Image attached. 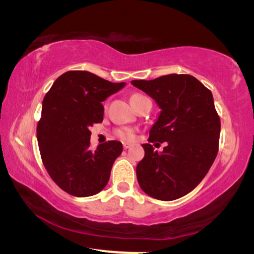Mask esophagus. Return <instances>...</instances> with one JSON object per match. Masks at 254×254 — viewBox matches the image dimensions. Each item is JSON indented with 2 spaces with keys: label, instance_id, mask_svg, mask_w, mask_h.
<instances>
[{
  "label": "esophagus",
  "instance_id": "1",
  "mask_svg": "<svg viewBox=\"0 0 254 254\" xmlns=\"http://www.w3.org/2000/svg\"><path fill=\"white\" fill-rule=\"evenodd\" d=\"M130 143H127V142H123V148L124 149H128V148H130Z\"/></svg>",
  "mask_w": 254,
  "mask_h": 254
}]
</instances>
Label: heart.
I'll return each mask as SVG.
<instances>
[{"label": "heart", "mask_w": 254, "mask_h": 254, "mask_svg": "<svg viewBox=\"0 0 254 254\" xmlns=\"http://www.w3.org/2000/svg\"><path fill=\"white\" fill-rule=\"evenodd\" d=\"M142 97H145V96L140 95V94H134V95H132V97H131L132 105H133V103H135V101L140 100V98H142ZM118 135L123 140H130L133 137V131L130 130V128H122V130L118 131Z\"/></svg>", "instance_id": "obj_1"}]
</instances>
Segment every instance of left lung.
<instances>
[{
	"label": "left lung",
	"mask_w": 254,
	"mask_h": 254,
	"mask_svg": "<svg viewBox=\"0 0 254 254\" xmlns=\"http://www.w3.org/2000/svg\"><path fill=\"white\" fill-rule=\"evenodd\" d=\"M131 84L152 97L160 113L149 142H167L162 152L143 143L136 178L145 194L175 200L190 192L208 173L218 151L221 121L212 92L191 75L170 74Z\"/></svg>",
	"instance_id": "8db88e82"
}]
</instances>
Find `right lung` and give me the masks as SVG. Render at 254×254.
Here are the masks:
<instances>
[{"instance_id":"obj_1","label":"right lung","mask_w":254,"mask_h":254,"mask_svg":"<svg viewBox=\"0 0 254 254\" xmlns=\"http://www.w3.org/2000/svg\"><path fill=\"white\" fill-rule=\"evenodd\" d=\"M126 85L89 71L70 70L59 76L46 94L37 127L38 144L51 179L69 195L93 196L107 185L123 145L109 141L91 150L89 127L103 121L102 102Z\"/></svg>"}]
</instances>
